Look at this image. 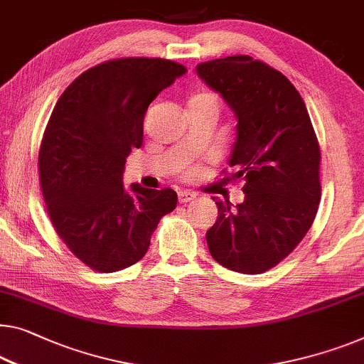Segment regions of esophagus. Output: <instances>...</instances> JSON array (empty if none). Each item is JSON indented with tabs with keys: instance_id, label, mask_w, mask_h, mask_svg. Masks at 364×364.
I'll list each match as a JSON object with an SVG mask.
<instances>
[{
	"instance_id": "esophagus-1",
	"label": "esophagus",
	"mask_w": 364,
	"mask_h": 364,
	"mask_svg": "<svg viewBox=\"0 0 364 364\" xmlns=\"http://www.w3.org/2000/svg\"><path fill=\"white\" fill-rule=\"evenodd\" d=\"M178 199H180V203H191V200L196 199V193L193 191H180L178 193Z\"/></svg>"
}]
</instances>
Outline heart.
Returning a JSON list of instances; mask_svg holds the SVG:
<instances>
[{
    "label": "heart",
    "instance_id": "b5f03b06",
    "mask_svg": "<svg viewBox=\"0 0 364 364\" xmlns=\"http://www.w3.org/2000/svg\"><path fill=\"white\" fill-rule=\"evenodd\" d=\"M191 101H205V102H214V105L220 106V101L217 95L214 93H199L193 97ZM178 171H180V175L184 178V180H191V178L198 176L200 173V166L196 164H191V161H183L178 166Z\"/></svg>",
    "mask_w": 364,
    "mask_h": 364
}]
</instances>
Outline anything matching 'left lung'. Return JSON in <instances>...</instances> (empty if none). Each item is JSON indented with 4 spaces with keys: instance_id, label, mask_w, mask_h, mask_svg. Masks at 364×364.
Returning a JSON list of instances; mask_svg holds the SVG:
<instances>
[{
    "instance_id": "1",
    "label": "left lung",
    "mask_w": 364,
    "mask_h": 364,
    "mask_svg": "<svg viewBox=\"0 0 364 364\" xmlns=\"http://www.w3.org/2000/svg\"><path fill=\"white\" fill-rule=\"evenodd\" d=\"M198 75L237 114L230 156L245 200L215 199L219 217L205 232L217 263L243 274L276 267L299 245L321 203V147L301 95L283 73L250 55L198 65ZM224 173V171H222Z\"/></svg>"
}]
</instances>
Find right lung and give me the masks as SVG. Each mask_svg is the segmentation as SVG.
<instances>
[{"label": "right lung", "mask_w": 364, "mask_h": 364, "mask_svg": "<svg viewBox=\"0 0 364 364\" xmlns=\"http://www.w3.org/2000/svg\"><path fill=\"white\" fill-rule=\"evenodd\" d=\"M186 72L165 58H114L86 70L58 97L39 149V181L53 229L86 267L114 273L137 263L165 214L170 188L132 184L122 171L142 147L150 102Z\"/></svg>", "instance_id": "1"}]
</instances>
